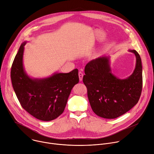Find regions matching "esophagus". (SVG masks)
<instances>
[{
    "label": "esophagus",
    "instance_id": "obj_1",
    "mask_svg": "<svg viewBox=\"0 0 154 154\" xmlns=\"http://www.w3.org/2000/svg\"><path fill=\"white\" fill-rule=\"evenodd\" d=\"M79 79H80V81H82V79H83V74L82 72L80 71L79 72Z\"/></svg>",
    "mask_w": 154,
    "mask_h": 154
}]
</instances>
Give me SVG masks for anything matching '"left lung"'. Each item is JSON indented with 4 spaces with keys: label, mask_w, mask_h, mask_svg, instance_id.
Listing matches in <instances>:
<instances>
[{
    "label": "left lung",
    "mask_w": 154,
    "mask_h": 154,
    "mask_svg": "<svg viewBox=\"0 0 154 154\" xmlns=\"http://www.w3.org/2000/svg\"><path fill=\"white\" fill-rule=\"evenodd\" d=\"M136 57L135 69L130 76L119 79L109 66L110 57L90 61L85 68L83 82L94 113L106 119L116 118L129 111L138 102L142 91L141 60L135 50H128Z\"/></svg>",
    "instance_id": "left-lung-1"
}]
</instances>
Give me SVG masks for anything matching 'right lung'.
<instances>
[{"instance_id": "1", "label": "right lung", "mask_w": 154, "mask_h": 154, "mask_svg": "<svg viewBox=\"0 0 154 154\" xmlns=\"http://www.w3.org/2000/svg\"><path fill=\"white\" fill-rule=\"evenodd\" d=\"M26 41L20 45L14 59L11 79L14 91L25 110L35 118L49 121L63 113L71 90L79 82V71L54 73L44 79L30 78L23 65Z\"/></svg>"}]
</instances>
